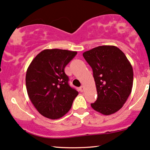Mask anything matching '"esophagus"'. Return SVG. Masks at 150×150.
I'll use <instances>...</instances> for the list:
<instances>
[{
  "label": "esophagus",
  "mask_w": 150,
  "mask_h": 150,
  "mask_svg": "<svg viewBox=\"0 0 150 150\" xmlns=\"http://www.w3.org/2000/svg\"><path fill=\"white\" fill-rule=\"evenodd\" d=\"M79 91H81V92H83V91H84V86H81V87L79 88Z\"/></svg>",
  "instance_id": "obj_1"
}]
</instances>
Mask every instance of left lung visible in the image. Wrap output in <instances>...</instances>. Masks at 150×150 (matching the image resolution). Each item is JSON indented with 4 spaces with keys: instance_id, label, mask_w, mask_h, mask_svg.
I'll return each instance as SVG.
<instances>
[{
    "instance_id": "left-lung-1",
    "label": "left lung",
    "mask_w": 150,
    "mask_h": 150,
    "mask_svg": "<svg viewBox=\"0 0 150 150\" xmlns=\"http://www.w3.org/2000/svg\"><path fill=\"white\" fill-rule=\"evenodd\" d=\"M83 56L92 69L98 93L97 100L91 106L104 115L115 113L132 90V65L123 52L115 46L96 47Z\"/></svg>"
}]
</instances>
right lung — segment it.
<instances>
[{"mask_svg": "<svg viewBox=\"0 0 150 150\" xmlns=\"http://www.w3.org/2000/svg\"><path fill=\"white\" fill-rule=\"evenodd\" d=\"M75 51L46 49L31 62L26 72L28 96L37 110L50 119L68 112L78 91L71 88L64 67L77 54Z\"/></svg>", "mask_w": 150, "mask_h": 150, "instance_id": "add662e5", "label": "right lung"}]
</instances>
